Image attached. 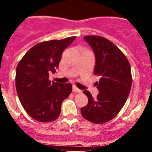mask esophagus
<instances>
[{"instance_id":"obj_1","label":"esophagus","mask_w":152,"mask_h":152,"mask_svg":"<svg viewBox=\"0 0 152 152\" xmlns=\"http://www.w3.org/2000/svg\"><path fill=\"white\" fill-rule=\"evenodd\" d=\"M73 91L74 92H77V93H81L82 91L79 88H78L76 86H73Z\"/></svg>"}]
</instances>
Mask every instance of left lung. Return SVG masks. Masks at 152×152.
Instances as JSON below:
<instances>
[{
	"label": "left lung",
	"instance_id": "1",
	"mask_svg": "<svg viewBox=\"0 0 152 152\" xmlns=\"http://www.w3.org/2000/svg\"><path fill=\"white\" fill-rule=\"evenodd\" d=\"M96 57L94 74L100 76L96 82L99 94L96 99L84 91L88 104L81 109L83 118L94 124L109 121L126 103L132 83L131 66L121 50L109 40L99 36L84 37Z\"/></svg>",
	"mask_w": 152,
	"mask_h": 152
}]
</instances>
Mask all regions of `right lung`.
I'll return each instance as SVG.
<instances>
[{"label": "right lung", "instance_id": "obj_1", "mask_svg": "<svg viewBox=\"0 0 152 152\" xmlns=\"http://www.w3.org/2000/svg\"><path fill=\"white\" fill-rule=\"evenodd\" d=\"M76 36L37 43L18 62L15 87L19 100L28 114L41 122L58 117L61 104L72 91L71 83L51 82L50 73L56 72L61 54Z\"/></svg>", "mask_w": 152, "mask_h": 152}]
</instances>
